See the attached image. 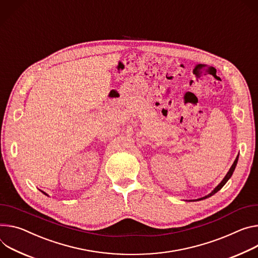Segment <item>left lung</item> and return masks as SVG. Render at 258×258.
<instances>
[{
    "mask_svg": "<svg viewBox=\"0 0 258 258\" xmlns=\"http://www.w3.org/2000/svg\"><path fill=\"white\" fill-rule=\"evenodd\" d=\"M238 158H239V155L237 156V158H236V160L235 161H233V163H232V166H231V168L229 169V171H228V173L226 174V176L224 177V179L220 182V184L216 187V188L212 191V192H211L210 195H208V196H206V197H204V198H202V199H199L198 201H201V200H205V199H207V198H210L211 196H213V195H215L217 191H219L221 188H222V187L224 186V184L228 181V179L231 177V175H232V173H233V171H235V169H236V166H237V162H238Z\"/></svg>",
    "mask_w": 258,
    "mask_h": 258,
    "instance_id": "8db88e82",
    "label": "left lung"
}]
</instances>
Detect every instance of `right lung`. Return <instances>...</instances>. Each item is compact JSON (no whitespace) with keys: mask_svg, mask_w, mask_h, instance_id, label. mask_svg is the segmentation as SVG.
<instances>
[{"mask_svg":"<svg viewBox=\"0 0 258 258\" xmlns=\"http://www.w3.org/2000/svg\"><path fill=\"white\" fill-rule=\"evenodd\" d=\"M42 192H43V191H42ZM43 194H44V195H46V194H45V192H43ZM46 196H47V195H46Z\"/></svg>","mask_w":258,"mask_h":258,"instance_id":"add662e5","label":"right lung"}]
</instances>
